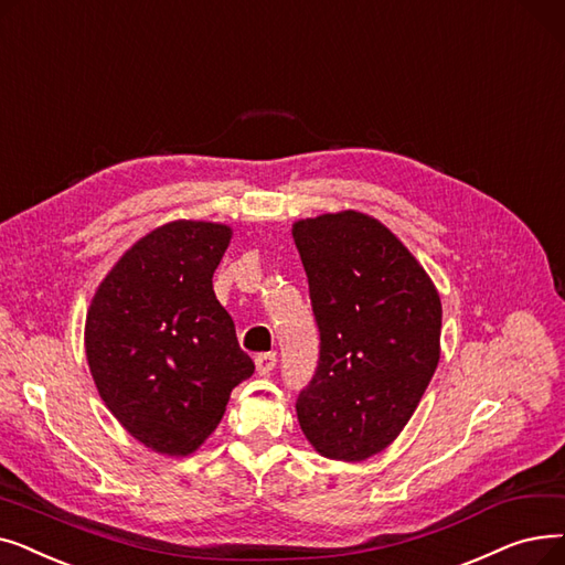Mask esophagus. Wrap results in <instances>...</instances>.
Returning a JSON list of instances; mask_svg holds the SVG:
<instances>
[{
    "label": "esophagus",
    "mask_w": 565,
    "mask_h": 565,
    "mask_svg": "<svg viewBox=\"0 0 565 565\" xmlns=\"http://www.w3.org/2000/svg\"><path fill=\"white\" fill-rule=\"evenodd\" d=\"M255 367H257V374H268L276 367V354L274 352L257 354L255 356Z\"/></svg>",
    "instance_id": "1"
}]
</instances>
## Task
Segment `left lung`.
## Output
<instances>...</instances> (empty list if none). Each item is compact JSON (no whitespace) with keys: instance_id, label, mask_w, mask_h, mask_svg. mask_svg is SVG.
I'll list each match as a JSON object with an SVG mask.
<instances>
[{"instance_id":"1","label":"left lung","mask_w":565,"mask_h":565,"mask_svg":"<svg viewBox=\"0 0 565 565\" xmlns=\"http://www.w3.org/2000/svg\"><path fill=\"white\" fill-rule=\"evenodd\" d=\"M319 363L297 399L312 448L363 462L414 416L441 356V299L423 264L377 218L347 209L291 225Z\"/></svg>"}]
</instances>
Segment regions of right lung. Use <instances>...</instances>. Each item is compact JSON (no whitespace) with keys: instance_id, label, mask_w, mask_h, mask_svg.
<instances>
[{"instance_id":"add662e5","label":"right lung","mask_w":565,"mask_h":565,"mask_svg":"<svg viewBox=\"0 0 565 565\" xmlns=\"http://www.w3.org/2000/svg\"><path fill=\"white\" fill-rule=\"evenodd\" d=\"M232 227L172 221L138 238L96 287L85 352L105 407L160 455L195 452L255 365L213 294Z\"/></svg>"}]
</instances>
